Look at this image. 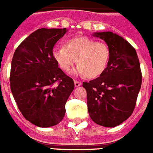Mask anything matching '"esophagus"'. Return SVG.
I'll return each instance as SVG.
<instances>
[{"label": "esophagus", "instance_id": "esophagus-1", "mask_svg": "<svg viewBox=\"0 0 153 153\" xmlns=\"http://www.w3.org/2000/svg\"><path fill=\"white\" fill-rule=\"evenodd\" d=\"M81 84H82V82H80V81L74 80V86H75V87H79V86H81Z\"/></svg>", "mask_w": 153, "mask_h": 153}]
</instances>
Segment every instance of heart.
Segmentation results:
<instances>
[{
	"mask_svg": "<svg viewBox=\"0 0 153 153\" xmlns=\"http://www.w3.org/2000/svg\"><path fill=\"white\" fill-rule=\"evenodd\" d=\"M53 56L63 71H70L76 62L75 73L88 78L99 76L108 65L110 49L107 44L87 37L70 39L65 47L53 49Z\"/></svg>",
	"mask_w": 153,
	"mask_h": 153,
	"instance_id": "obj_1",
	"label": "heart"
}]
</instances>
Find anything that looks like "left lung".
<instances>
[{
	"instance_id": "8db88e82",
	"label": "left lung",
	"mask_w": 153,
	"mask_h": 153,
	"mask_svg": "<svg viewBox=\"0 0 153 153\" xmlns=\"http://www.w3.org/2000/svg\"><path fill=\"white\" fill-rule=\"evenodd\" d=\"M94 36L104 39L110 49L108 65L98 78L82 82L88 109L94 123L114 127L131 116L142 83L136 51L123 37L111 31Z\"/></svg>"
}]
</instances>
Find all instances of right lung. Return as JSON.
<instances>
[{
  "label": "right lung",
  "instance_id": "obj_1",
  "mask_svg": "<svg viewBox=\"0 0 153 153\" xmlns=\"http://www.w3.org/2000/svg\"><path fill=\"white\" fill-rule=\"evenodd\" d=\"M66 28L38 29L14 52L10 88L23 117L39 127L55 126L63 119L65 103L74 88V80L58 67L54 45Z\"/></svg>",
  "mask_w": 153,
  "mask_h": 153
}]
</instances>
